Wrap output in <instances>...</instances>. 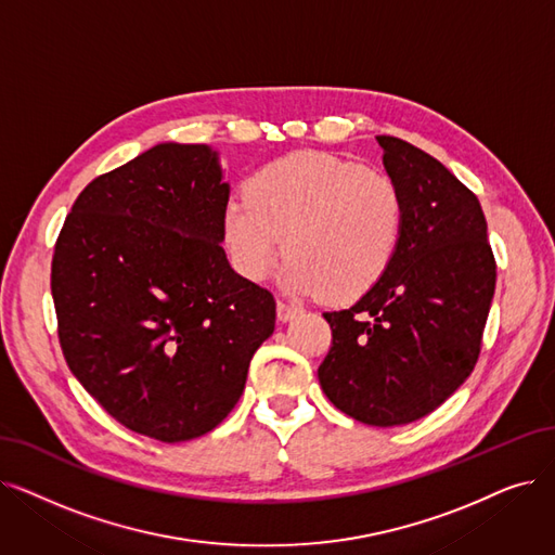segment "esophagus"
<instances>
[{
    "mask_svg": "<svg viewBox=\"0 0 555 555\" xmlns=\"http://www.w3.org/2000/svg\"><path fill=\"white\" fill-rule=\"evenodd\" d=\"M299 312H301V310H299L297 306H293V304H287V301H283V299L276 301V315H279L281 322H287V320L297 318Z\"/></svg>",
    "mask_w": 555,
    "mask_h": 555,
    "instance_id": "obj_1",
    "label": "esophagus"
}]
</instances>
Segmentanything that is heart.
<instances>
[{
	"label": "heart",
	"instance_id": "heart-1",
	"mask_svg": "<svg viewBox=\"0 0 555 555\" xmlns=\"http://www.w3.org/2000/svg\"><path fill=\"white\" fill-rule=\"evenodd\" d=\"M403 224L405 202L390 175L322 152H295L249 177L245 199L227 204L222 235L245 279L262 281L285 249V283L295 293L347 304L388 272Z\"/></svg>",
	"mask_w": 555,
	"mask_h": 555
}]
</instances>
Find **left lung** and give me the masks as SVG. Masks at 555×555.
Instances as JSON below:
<instances>
[{
	"label": "left lung",
	"mask_w": 555,
	"mask_h": 555,
	"mask_svg": "<svg viewBox=\"0 0 555 555\" xmlns=\"http://www.w3.org/2000/svg\"><path fill=\"white\" fill-rule=\"evenodd\" d=\"M376 140L405 202L403 235L363 299L324 312L333 340L318 376L337 411L401 426L436 411L474 372L496 260L474 192L415 144Z\"/></svg>",
	"instance_id": "left-lung-1"
}]
</instances>
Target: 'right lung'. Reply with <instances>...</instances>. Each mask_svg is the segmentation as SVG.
I'll return each instance as SVG.
<instances>
[{"label":"right lung","instance_id":"add662e5","mask_svg":"<svg viewBox=\"0 0 555 555\" xmlns=\"http://www.w3.org/2000/svg\"><path fill=\"white\" fill-rule=\"evenodd\" d=\"M229 185L206 144L165 142L92 179L52 258L65 363L129 430L199 438L245 390L274 331L270 291L222 249Z\"/></svg>","mask_w":555,"mask_h":555}]
</instances>
